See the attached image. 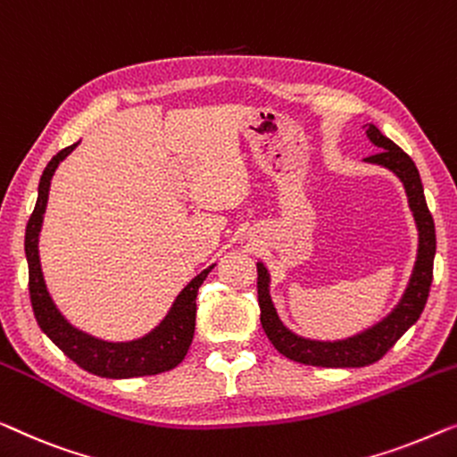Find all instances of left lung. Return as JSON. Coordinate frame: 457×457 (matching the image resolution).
I'll return each instance as SVG.
<instances>
[{"mask_svg":"<svg viewBox=\"0 0 457 457\" xmlns=\"http://www.w3.org/2000/svg\"><path fill=\"white\" fill-rule=\"evenodd\" d=\"M364 128L370 143L381 149L375 155L366 157L364 162L387 167V170L394 171L402 179L403 188H406L410 209H412L416 228H419V256H416L412 278H410V284L402 295L400 304L381 323L358 333L354 337L339 339V342H317V339L295 336V333H292L281 323L278 312H275L271 295H269L267 269L262 262H256L261 325L267 333L269 342L275 345V350L286 358L294 360V362L329 366V369H348V366H366L377 362L419 320L424 304H427L430 284H433V261L436 250L435 221L427 207V198H424L420 173L410 155H406L394 140L383 137L377 126L366 124Z\"/></svg>","mask_w":457,"mask_h":457,"instance_id":"left-lung-1","label":"left lung"}]
</instances>
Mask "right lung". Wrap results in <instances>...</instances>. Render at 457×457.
<instances>
[{
  "label": "right lung",
  "instance_id": "add662e5",
  "mask_svg": "<svg viewBox=\"0 0 457 457\" xmlns=\"http://www.w3.org/2000/svg\"><path fill=\"white\" fill-rule=\"evenodd\" d=\"M79 143L66 146L51 159L45 167L41 182H38V198L33 215L27 223V236H24V253L29 261V292L30 304L41 331L66 354L72 362L87 372L107 378H130V377H149L159 372L171 370L182 362L188 354V348L195 337L196 320V294L203 281L207 279L211 269H204L196 275L188 286L184 287L173 302L167 317L155 327L149 336L134 339V342H103L85 331H79L68 323L57 311L45 286L41 261H38V231H41L43 213L47 207L51 178L63 159L72 153Z\"/></svg>",
  "mask_w": 457,
  "mask_h": 457
}]
</instances>
